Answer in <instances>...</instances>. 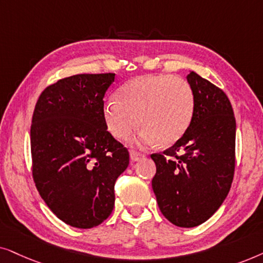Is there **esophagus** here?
<instances>
[{"label":"esophagus","mask_w":263,"mask_h":263,"mask_svg":"<svg viewBox=\"0 0 263 263\" xmlns=\"http://www.w3.org/2000/svg\"><path fill=\"white\" fill-rule=\"evenodd\" d=\"M129 157H131L132 162H136V161H139L141 159H143V157H144V154H141L137 152H131L129 153Z\"/></svg>","instance_id":"esophagus-1"}]
</instances>
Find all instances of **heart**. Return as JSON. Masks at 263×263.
<instances>
[{"instance_id":"heart-1","label":"heart","mask_w":263,"mask_h":263,"mask_svg":"<svg viewBox=\"0 0 263 263\" xmlns=\"http://www.w3.org/2000/svg\"><path fill=\"white\" fill-rule=\"evenodd\" d=\"M195 111L190 84L172 74L142 76L128 80L103 104L107 128L118 139H127L138 124L141 144H174L183 137ZM139 120L137 121V119Z\"/></svg>"}]
</instances>
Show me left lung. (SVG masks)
<instances>
[{
	"label": "left lung",
	"mask_w": 263,
	"mask_h": 263,
	"mask_svg": "<svg viewBox=\"0 0 263 263\" xmlns=\"http://www.w3.org/2000/svg\"><path fill=\"white\" fill-rule=\"evenodd\" d=\"M195 111L183 137L163 153L152 154V185L164 218L195 227L211 218L229 194L236 163V119L226 93L190 72Z\"/></svg>",
	"instance_id": "left-lung-1"
}]
</instances>
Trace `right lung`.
Here are the masks:
<instances>
[{
    "instance_id": "right-lung-1",
    "label": "right lung",
    "mask_w": 263,
    "mask_h": 263,
    "mask_svg": "<svg viewBox=\"0 0 263 263\" xmlns=\"http://www.w3.org/2000/svg\"><path fill=\"white\" fill-rule=\"evenodd\" d=\"M114 73L76 74L45 87L31 124L32 177L50 211L69 226L91 229L114 208V185L128 150L107 129L103 97Z\"/></svg>"
}]
</instances>
